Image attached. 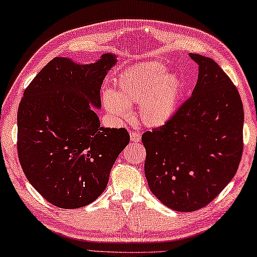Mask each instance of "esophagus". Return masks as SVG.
<instances>
[{
	"instance_id": "1",
	"label": "esophagus",
	"mask_w": 257,
	"mask_h": 257,
	"mask_svg": "<svg viewBox=\"0 0 257 257\" xmlns=\"http://www.w3.org/2000/svg\"><path fill=\"white\" fill-rule=\"evenodd\" d=\"M130 139H132V142L138 143L142 139V134L137 132V130H135V132L130 133Z\"/></svg>"
}]
</instances>
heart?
<instances>
[{
  "label": "heart",
  "instance_id": "1",
  "mask_svg": "<svg viewBox=\"0 0 257 257\" xmlns=\"http://www.w3.org/2000/svg\"><path fill=\"white\" fill-rule=\"evenodd\" d=\"M160 63H145L129 68L116 81V91L103 92V104L110 113L127 116L129 104L139 103L145 124L158 127L175 113L182 94V82L175 74H166Z\"/></svg>",
  "mask_w": 257,
  "mask_h": 257
}]
</instances>
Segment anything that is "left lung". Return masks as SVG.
I'll return each instance as SVG.
<instances>
[{
  "instance_id": "1",
  "label": "left lung",
  "mask_w": 257,
  "mask_h": 257,
  "mask_svg": "<svg viewBox=\"0 0 257 257\" xmlns=\"http://www.w3.org/2000/svg\"><path fill=\"white\" fill-rule=\"evenodd\" d=\"M190 57L199 65L192 95L166 123L142 136L149 189L166 207L182 212L206 207L225 189L244 147L237 87L213 59Z\"/></svg>"
}]
</instances>
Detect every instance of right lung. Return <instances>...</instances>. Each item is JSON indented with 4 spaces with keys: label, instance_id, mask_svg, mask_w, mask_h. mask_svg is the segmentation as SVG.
<instances>
[{
    "label": "right lung",
    "instance_id": "obj_1",
    "mask_svg": "<svg viewBox=\"0 0 257 257\" xmlns=\"http://www.w3.org/2000/svg\"><path fill=\"white\" fill-rule=\"evenodd\" d=\"M116 63L112 54L78 65L56 57L27 86L18 110V156L23 173L54 206L75 209L100 197L130 136L124 128L100 127L91 109Z\"/></svg>",
    "mask_w": 257,
    "mask_h": 257
}]
</instances>
